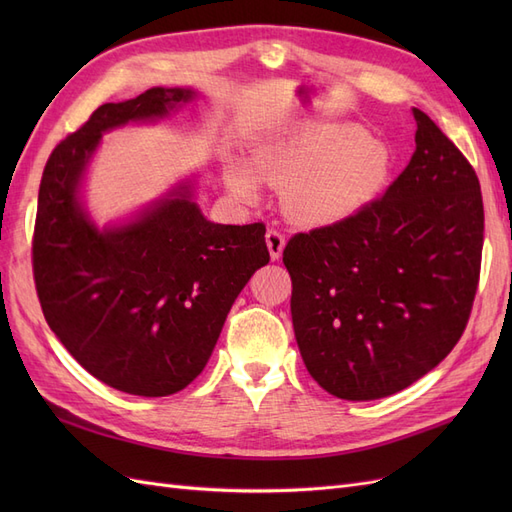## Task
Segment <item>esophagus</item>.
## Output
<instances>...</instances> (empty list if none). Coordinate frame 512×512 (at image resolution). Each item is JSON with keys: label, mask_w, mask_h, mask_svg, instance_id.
I'll return each instance as SVG.
<instances>
[{"label": "esophagus", "mask_w": 512, "mask_h": 512, "mask_svg": "<svg viewBox=\"0 0 512 512\" xmlns=\"http://www.w3.org/2000/svg\"><path fill=\"white\" fill-rule=\"evenodd\" d=\"M265 239H267V247H269L271 260H277V258H280V256H282V252H284V245H286V237L282 235V230L269 228V230H267V235H265Z\"/></svg>", "instance_id": "34e87169"}]
</instances>
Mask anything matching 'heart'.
<instances>
[{
	"instance_id": "obj_1",
	"label": "heart",
	"mask_w": 512,
	"mask_h": 512,
	"mask_svg": "<svg viewBox=\"0 0 512 512\" xmlns=\"http://www.w3.org/2000/svg\"><path fill=\"white\" fill-rule=\"evenodd\" d=\"M391 156L354 123H318L290 130L254 151L250 166L235 162L230 185L247 203L258 181L286 190V207L303 224H333L359 213L384 188Z\"/></svg>"
}]
</instances>
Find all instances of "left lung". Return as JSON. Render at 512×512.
I'll use <instances>...</instances> for the list:
<instances>
[{"label":"left lung","instance_id":"8db88e82","mask_svg":"<svg viewBox=\"0 0 512 512\" xmlns=\"http://www.w3.org/2000/svg\"><path fill=\"white\" fill-rule=\"evenodd\" d=\"M416 149L384 196L284 250L292 327L324 391L389 397L436 367L466 331L485 211L472 164L412 108Z\"/></svg>","mask_w":512,"mask_h":512}]
</instances>
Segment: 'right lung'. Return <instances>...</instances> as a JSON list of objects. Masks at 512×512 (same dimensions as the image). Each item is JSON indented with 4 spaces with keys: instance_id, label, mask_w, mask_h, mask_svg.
<instances>
[{
    "instance_id": "right-lung-1",
    "label": "right lung",
    "mask_w": 512,
    "mask_h": 512,
    "mask_svg": "<svg viewBox=\"0 0 512 512\" xmlns=\"http://www.w3.org/2000/svg\"><path fill=\"white\" fill-rule=\"evenodd\" d=\"M192 89L153 87L96 108L46 160L32 243L42 314L91 376L117 391L185 389L218 344L237 294L269 262L265 224L209 222L190 185L130 224L98 230L79 185L102 132L166 117Z\"/></svg>"
}]
</instances>
